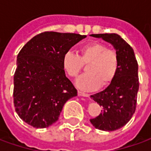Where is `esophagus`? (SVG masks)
<instances>
[{"instance_id":"obj_1","label":"esophagus","mask_w":151,"mask_h":151,"mask_svg":"<svg viewBox=\"0 0 151 151\" xmlns=\"http://www.w3.org/2000/svg\"><path fill=\"white\" fill-rule=\"evenodd\" d=\"M78 95L79 96H83V97H89V96H90V95H89V94L83 93V92H82V91L78 92Z\"/></svg>"}]
</instances>
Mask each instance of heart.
I'll return each instance as SVG.
<instances>
[{
	"label": "heart",
	"mask_w": 151,
	"mask_h": 151,
	"mask_svg": "<svg viewBox=\"0 0 151 151\" xmlns=\"http://www.w3.org/2000/svg\"><path fill=\"white\" fill-rule=\"evenodd\" d=\"M79 56L72 52H67L63 56L62 65L69 77L76 78L87 65L86 74L81 76L76 85L81 90L91 91L100 86L109 85L116 75L119 69V56L113 49H109L105 44L91 42L79 49Z\"/></svg>",
	"instance_id": "1"
}]
</instances>
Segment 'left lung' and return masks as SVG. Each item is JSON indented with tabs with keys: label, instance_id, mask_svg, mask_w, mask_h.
I'll use <instances>...</instances> for the list:
<instances>
[{
	"label": "left lung",
	"instance_id": "8db88e82",
	"mask_svg": "<svg viewBox=\"0 0 151 151\" xmlns=\"http://www.w3.org/2000/svg\"><path fill=\"white\" fill-rule=\"evenodd\" d=\"M114 47L119 56V69L113 81L103 91L91 95L102 107L101 113L91 123L95 129L114 131L125 125L135 112L139 88L138 65L132 47L119 35L93 34Z\"/></svg>",
	"mask_w": 151,
	"mask_h": 151
}]
</instances>
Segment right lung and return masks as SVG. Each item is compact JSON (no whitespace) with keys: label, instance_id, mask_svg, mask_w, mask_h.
Masks as SVG:
<instances>
[{"label":"right lung","instance_id":"right-lung-1","mask_svg":"<svg viewBox=\"0 0 151 151\" xmlns=\"http://www.w3.org/2000/svg\"><path fill=\"white\" fill-rule=\"evenodd\" d=\"M86 35L46 31L26 43L17 57L14 104L18 116L36 129L57 121L78 91L65 76L63 56Z\"/></svg>","mask_w":151,"mask_h":151}]
</instances>
